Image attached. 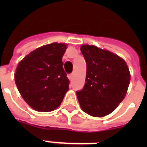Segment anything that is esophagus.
<instances>
[{"label": "esophagus", "mask_w": 147, "mask_h": 147, "mask_svg": "<svg viewBox=\"0 0 147 147\" xmlns=\"http://www.w3.org/2000/svg\"><path fill=\"white\" fill-rule=\"evenodd\" d=\"M74 77V74H70V75H69V79H72Z\"/></svg>", "instance_id": "1"}]
</instances>
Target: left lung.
<instances>
[{
    "mask_svg": "<svg viewBox=\"0 0 147 147\" xmlns=\"http://www.w3.org/2000/svg\"><path fill=\"white\" fill-rule=\"evenodd\" d=\"M81 52L87 71L85 84L76 92L83 111L91 116H106L123 100L130 82L125 61L109 51L83 45Z\"/></svg>",
    "mask_w": 147,
    "mask_h": 147,
    "instance_id": "left-lung-1",
    "label": "left lung"
}]
</instances>
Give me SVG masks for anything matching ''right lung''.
I'll use <instances>...</instances> for the list:
<instances>
[{
	"instance_id": "1",
	"label": "right lung",
	"mask_w": 147,
	"mask_h": 147,
	"mask_svg": "<svg viewBox=\"0 0 147 147\" xmlns=\"http://www.w3.org/2000/svg\"><path fill=\"white\" fill-rule=\"evenodd\" d=\"M67 45L53 42L31 52L19 62L14 75L17 89L36 111L56 109L69 91L62 61Z\"/></svg>"
}]
</instances>
